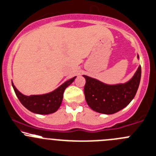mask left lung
Returning a JSON list of instances; mask_svg holds the SVG:
<instances>
[{"instance_id":"1","label":"left lung","mask_w":156,"mask_h":156,"mask_svg":"<svg viewBox=\"0 0 156 156\" xmlns=\"http://www.w3.org/2000/svg\"><path fill=\"white\" fill-rule=\"evenodd\" d=\"M139 59V55L137 56ZM141 66L128 82L115 85L106 84L83 75L86 79V101L93 110L99 113L113 114L129 104L135 97L141 79Z\"/></svg>"}]
</instances>
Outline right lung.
Wrapping results in <instances>:
<instances>
[{
  "instance_id": "right-lung-1",
  "label": "right lung",
  "mask_w": 156,
  "mask_h": 156,
  "mask_svg": "<svg viewBox=\"0 0 156 156\" xmlns=\"http://www.w3.org/2000/svg\"><path fill=\"white\" fill-rule=\"evenodd\" d=\"M76 77V76L73 77L72 79L66 81L53 92L42 95L25 96L17 90L13 83L12 87L20 102L28 110L37 114L47 115L53 113L60 108L65 89L73 82Z\"/></svg>"
}]
</instances>
